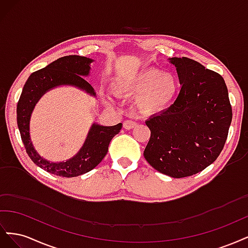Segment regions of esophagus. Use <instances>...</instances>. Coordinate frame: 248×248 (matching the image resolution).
Segmentation results:
<instances>
[{"mask_svg": "<svg viewBox=\"0 0 248 248\" xmlns=\"http://www.w3.org/2000/svg\"><path fill=\"white\" fill-rule=\"evenodd\" d=\"M136 126H137V122H134L133 120H125L123 122V127L125 129H131Z\"/></svg>", "mask_w": 248, "mask_h": 248, "instance_id": "1", "label": "esophagus"}]
</instances>
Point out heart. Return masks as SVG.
I'll use <instances>...</instances> for the list:
<instances>
[{"mask_svg":"<svg viewBox=\"0 0 248 248\" xmlns=\"http://www.w3.org/2000/svg\"><path fill=\"white\" fill-rule=\"evenodd\" d=\"M178 80L174 74L162 72L155 67H148L134 76L119 81L121 93L136 96L139 110L145 115L157 114L166 109L175 99Z\"/></svg>","mask_w":248,"mask_h":248,"instance_id":"b5f03b06","label":"heart"}]
</instances>
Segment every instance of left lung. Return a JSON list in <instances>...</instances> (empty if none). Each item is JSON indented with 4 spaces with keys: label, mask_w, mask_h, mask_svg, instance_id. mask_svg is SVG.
I'll list each match as a JSON object with an SVG mask.
<instances>
[{
    "label": "left lung",
    "mask_w": 248,
    "mask_h": 248,
    "mask_svg": "<svg viewBox=\"0 0 248 248\" xmlns=\"http://www.w3.org/2000/svg\"><path fill=\"white\" fill-rule=\"evenodd\" d=\"M181 90L175 102L146 121L151 131L144 151L150 166L172 178L198 174L222 151L232 107L222 77L189 58H171Z\"/></svg>",
    "instance_id": "8db88e82"
}]
</instances>
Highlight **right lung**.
Here are the masks:
<instances>
[{
	"mask_svg": "<svg viewBox=\"0 0 248 248\" xmlns=\"http://www.w3.org/2000/svg\"><path fill=\"white\" fill-rule=\"evenodd\" d=\"M92 59L81 56L62 57L46 68L37 70L29 77L17 102V126L26 151L32 161L50 174L60 177H77L93 170L107 155L108 145L122 128V123L115 126L93 124L84 146L72 158L63 162H49L42 158L34 149L30 139V118L36 103L48 90L58 86H73L95 96L93 87L82 78L90 73Z\"/></svg>",
	"mask_w": 248,
	"mask_h": 248,
	"instance_id": "add662e5",
	"label": "right lung"
}]
</instances>
